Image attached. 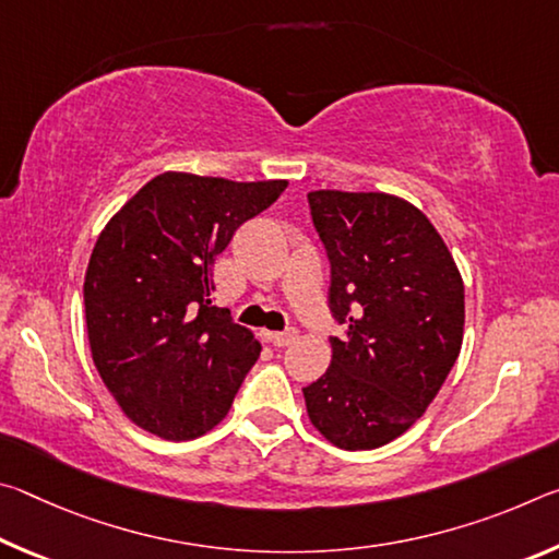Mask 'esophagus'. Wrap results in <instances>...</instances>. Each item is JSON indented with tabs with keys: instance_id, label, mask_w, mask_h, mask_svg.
Listing matches in <instances>:
<instances>
[{
	"instance_id": "34e87169",
	"label": "esophagus",
	"mask_w": 559,
	"mask_h": 559,
	"mask_svg": "<svg viewBox=\"0 0 559 559\" xmlns=\"http://www.w3.org/2000/svg\"><path fill=\"white\" fill-rule=\"evenodd\" d=\"M266 337L276 347H288L290 343H296V340H298V330L288 328V330H283V333H266Z\"/></svg>"
}]
</instances>
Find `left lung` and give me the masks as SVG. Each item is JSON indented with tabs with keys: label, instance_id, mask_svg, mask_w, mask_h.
<instances>
[{
	"label": "left lung",
	"instance_id": "8db88e82",
	"mask_svg": "<svg viewBox=\"0 0 559 559\" xmlns=\"http://www.w3.org/2000/svg\"><path fill=\"white\" fill-rule=\"evenodd\" d=\"M330 259V310L343 337L302 390L308 419L337 449L370 451L412 427L463 343V278L419 206L386 192H308Z\"/></svg>",
	"mask_w": 559,
	"mask_h": 559
}]
</instances>
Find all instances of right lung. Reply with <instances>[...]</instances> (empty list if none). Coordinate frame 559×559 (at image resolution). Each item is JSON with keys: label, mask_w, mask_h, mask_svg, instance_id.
<instances>
[{"label": "right lung", "mask_w": 559, "mask_h": 559, "mask_svg": "<svg viewBox=\"0 0 559 559\" xmlns=\"http://www.w3.org/2000/svg\"><path fill=\"white\" fill-rule=\"evenodd\" d=\"M286 187L288 179L169 169L100 231L83 283L88 343L103 384L135 427L189 441L229 412L261 343L212 306L214 259Z\"/></svg>", "instance_id": "obj_1"}]
</instances>
